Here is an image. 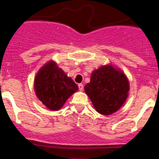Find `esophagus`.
<instances>
[{"label": "esophagus", "mask_w": 159, "mask_h": 159, "mask_svg": "<svg viewBox=\"0 0 159 159\" xmlns=\"http://www.w3.org/2000/svg\"><path fill=\"white\" fill-rule=\"evenodd\" d=\"M78 88L80 91H83V90H84V85H83L82 84H80L78 85Z\"/></svg>", "instance_id": "1"}]
</instances>
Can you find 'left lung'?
I'll use <instances>...</instances> for the list:
<instances>
[{
	"mask_svg": "<svg viewBox=\"0 0 159 159\" xmlns=\"http://www.w3.org/2000/svg\"><path fill=\"white\" fill-rule=\"evenodd\" d=\"M84 90L96 111L108 116L117 111L127 98L129 82L122 71L111 65L102 66L92 73Z\"/></svg>",
	"mask_w": 159,
	"mask_h": 159,
	"instance_id": "8db88e82",
	"label": "left lung"
}]
</instances>
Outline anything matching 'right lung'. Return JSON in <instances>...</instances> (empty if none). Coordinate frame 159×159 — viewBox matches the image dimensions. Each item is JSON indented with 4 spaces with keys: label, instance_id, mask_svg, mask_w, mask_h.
I'll return each mask as SVG.
<instances>
[{
    "label": "right lung",
    "instance_id": "right-lung-1",
    "mask_svg": "<svg viewBox=\"0 0 159 159\" xmlns=\"http://www.w3.org/2000/svg\"><path fill=\"white\" fill-rule=\"evenodd\" d=\"M38 99L48 109L57 111L78 90L71 78L67 77L53 61H49L38 71L34 81Z\"/></svg>",
    "mask_w": 159,
    "mask_h": 159
}]
</instances>
